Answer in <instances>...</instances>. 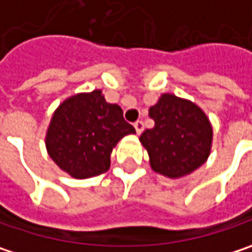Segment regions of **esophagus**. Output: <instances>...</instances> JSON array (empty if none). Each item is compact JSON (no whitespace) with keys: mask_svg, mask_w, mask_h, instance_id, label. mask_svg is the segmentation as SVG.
<instances>
[{"mask_svg":"<svg viewBox=\"0 0 252 252\" xmlns=\"http://www.w3.org/2000/svg\"><path fill=\"white\" fill-rule=\"evenodd\" d=\"M134 128H135L137 134H141V132H143V129H144V124H143V121H135V123H134Z\"/></svg>","mask_w":252,"mask_h":252,"instance_id":"obj_1","label":"esophagus"}]
</instances>
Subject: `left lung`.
Segmentation results:
<instances>
[{"label": "left lung", "instance_id": "1", "mask_svg": "<svg viewBox=\"0 0 252 252\" xmlns=\"http://www.w3.org/2000/svg\"><path fill=\"white\" fill-rule=\"evenodd\" d=\"M149 115L154 126L141 134L140 141L154 172L179 179L208 160L214 132L209 118L196 103L163 94Z\"/></svg>", "mask_w": 252, "mask_h": 252}]
</instances>
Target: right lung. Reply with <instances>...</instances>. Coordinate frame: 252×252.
Instances as JSON below:
<instances>
[{
  "label": "right lung",
  "mask_w": 252,
  "mask_h": 252,
  "mask_svg": "<svg viewBox=\"0 0 252 252\" xmlns=\"http://www.w3.org/2000/svg\"><path fill=\"white\" fill-rule=\"evenodd\" d=\"M135 128L117 103L105 101L102 91L78 94L59 105L46 134V149L59 167L75 179L105 173L117 143Z\"/></svg>",
  "instance_id": "1"
}]
</instances>
